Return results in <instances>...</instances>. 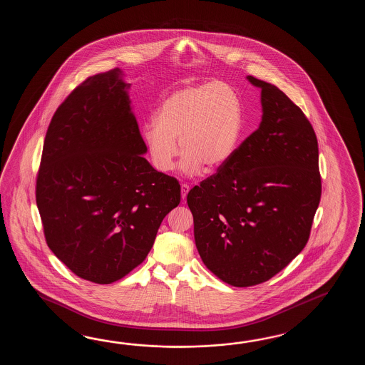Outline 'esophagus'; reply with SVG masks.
Here are the masks:
<instances>
[{
	"instance_id": "34e87169",
	"label": "esophagus",
	"mask_w": 365,
	"mask_h": 365,
	"mask_svg": "<svg viewBox=\"0 0 365 365\" xmlns=\"http://www.w3.org/2000/svg\"><path fill=\"white\" fill-rule=\"evenodd\" d=\"M187 193H189V186L186 185V184H182L181 185V198L185 200Z\"/></svg>"
}]
</instances>
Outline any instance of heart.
I'll return each mask as SVG.
<instances>
[{
	"label": "heart",
	"instance_id": "b5f03b06",
	"mask_svg": "<svg viewBox=\"0 0 365 365\" xmlns=\"http://www.w3.org/2000/svg\"><path fill=\"white\" fill-rule=\"evenodd\" d=\"M155 123L143 126V140L158 171L171 170L181 151V171L195 175L225 165L237 148L241 133L240 103L222 82L189 86L160 104Z\"/></svg>",
	"mask_w": 365,
	"mask_h": 365
}]
</instances>
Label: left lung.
<instances>
[{"label": "left lung", "mask_w": 365, "mask_h": 365, "mask_svg": "<svg viewBox=\"0 0 365 365\" xmlns=\"http://www.w3.org/2000/svg\"><path fill=\"white\" fill-rule=\"evenodd\" d=\"M247 79L261 90V124L186 198L203 264L235 287L264 283L303 250L321 198L308 118L277 86Z\"/></svg>", "instance_id": "1"}]
</instances>
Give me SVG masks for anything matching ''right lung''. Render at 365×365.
Returning a JSON list of instances; mask_svg holds the SVG:
<instances>
[{
    "instance_id": "right-lung-1",
    "label": "right lung",
    "mask_w": 365,
    "mask_h": 365,
    "mask_svg": "<svg viewBox=\"0 0 365 365\" xmlns=\"http://www.w3.org/2000/svg\"><path fill=\"white\" fill-rule=\"evenodd\" d=\"M121 69L87 78L57 108L44 140L36 205L48 247L82 279L109 284L143 262L178 180L145 158Z\"/></svg>"
}]
</instances>
